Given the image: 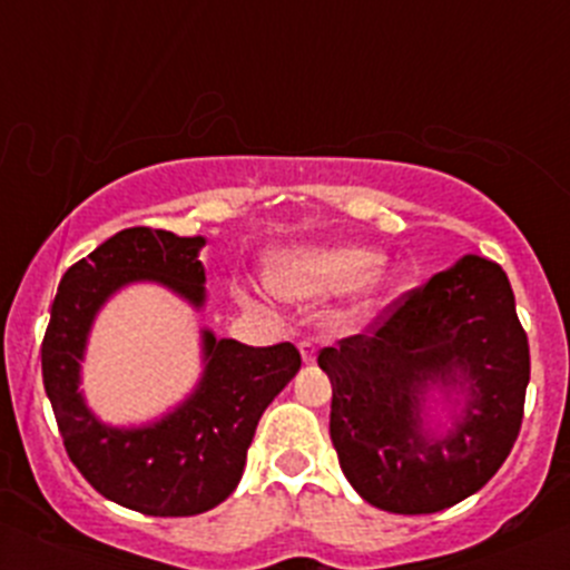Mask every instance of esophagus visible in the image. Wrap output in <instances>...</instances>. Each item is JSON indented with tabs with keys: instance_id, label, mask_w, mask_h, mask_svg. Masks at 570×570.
I'll list each match as a JSON object with an SVG mask.
<instances>
[{
	"instance_id": "esophagus-1",
	"label": "esophagus",
	"mask_w": 570,
	"mask_h": 570,
	"mask_svg": "<svg viewBox=\"0 0 570 570\" xmlns=\"http://www.w3.org/2000/svg\"><path fill=\"white\" fill-rule=\"evenodd\" d=\"M297 350H301L303 364H314V361H317V344L308 342V338H303V342L297 344Z\"/></svg>"
}]
</instances>
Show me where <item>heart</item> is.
Listing matches in <instances>:
<instances>
[{
  "label": "heart",
  "instance_id": "b5f03b06",
  "mask_svg": "<svg viewBox=\"0 0 570 570\" xmlns=\"http://www.w3.org/2000/svg\"><path fill=\"white\" fill-rule=\"evenodd\" d=\"M269 286L289 301H327L355 289L361 308H372L394 289V273L381 253L364 245H320L281 250L267 262Z\"/></svg>",
  "mask_w": 570,
  "mask_h": 570
}]
</instances>
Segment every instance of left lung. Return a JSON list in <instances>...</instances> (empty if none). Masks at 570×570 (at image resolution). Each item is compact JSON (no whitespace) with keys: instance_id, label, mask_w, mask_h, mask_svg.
<instances>
[{"instance_id":"left-lung-1","label":"left lung","mask_w":570,"mask_h":570,"mask_svg":"<svg viewBox=\"0 0 570 570\" xmlns=\"http://www.w3.org/2000/svg\"><path fill=\"white\" fill-rule=\"evenodd\" d=\"M331 441L350 485L375 508L439 513L480 491L519 439L530 344L510 281L469 256L433 275L370 336L320 353ZM439 391L451 405L429 413Z\"/></svg>"}]
</instances>
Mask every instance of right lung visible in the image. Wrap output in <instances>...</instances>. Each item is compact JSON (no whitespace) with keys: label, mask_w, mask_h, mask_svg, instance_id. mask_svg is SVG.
Instances as JSON below:
<instances>
[{"label":"right lung","mask_w":570,"mask_h":570,"mask_svg":"<svg viewBox=\"0 0 570 570\" xmlns=\"http://www.w3.org/2000/svg\"><path fill=\"white\" fill-rule=\"evenodd\" d=\"M206 237L124 228L68 267L51 303L40 364L43 386L71 463L107 497L146 515H198L232 497L264 407L297 375L295 344L250 347L200 331L195 389L142 424H107L85 400L82 361L94 322L131 284H159L200 312Z\"/></svg>","instance_id":"obj_1"}]
</instances>
